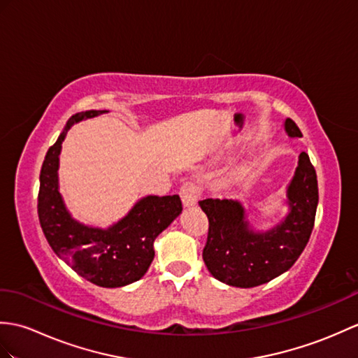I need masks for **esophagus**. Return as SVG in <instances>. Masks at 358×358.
I'll return each mask as SVG.
<instances>
[{"mask_svg": "<svg viewBox=\"0 0 358 358\" xmlns=\"http://www.w3.org/2000/svg\"><path fill=\"white\" fill-rule=\"evenodd\" d=\"M180 195L185 206H195L201 196V187H199L194 180H187L180 187Z\"/></svg>", "mask_w": 358, "mask_h": 358, "instance_id": "esophagus-1", "label": "esophagus"}]
</instances>
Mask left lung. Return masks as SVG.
<instances>
[{
    "label": "left lung",
    "mask_w": 358,
    "mask_h": 358,
    "mask_svg": "<svg viewBox=\"0 0 358 358\" xmlns=\"http://www.w3.org/2000/svg\"><path fill=\"white\" fill-rule=\"evenodd\" d=\"M292 137H302L292 120H285ZM319 203L317 176L306 152L288 187L289 213L285 221L265 234L248 229L244 209L231 199L206 198L198 201L209 220L203 261L215 279L241 288L270 282L293 267L302 255L314 227Z\"/></svg>",
    "instance_id": "1"
}]
</instances>
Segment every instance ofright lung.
Segmentation results:
<instances>
[{
    "label": "right lung",
    "instance_id": "right-lung-1",
    "mask_svg": "<svg viewBox=\"0 0 358 358\" xmlns=\"http://www.w3.org/2000/svg\"><path fill=\"white\" fill-rule=\"evenodd\" d=\"M102 111L78 113L48 148L39 176L38 217L50 247L82 278L105 288L128 285L148 271L154 259V241L181 213L178 195L146 196L128 217L108 230L74 221L57 190V162L66 131L84 117Z\"/></svg>",
    "mask_w": 358,
    "mask_h": 358
}]
</instances>
